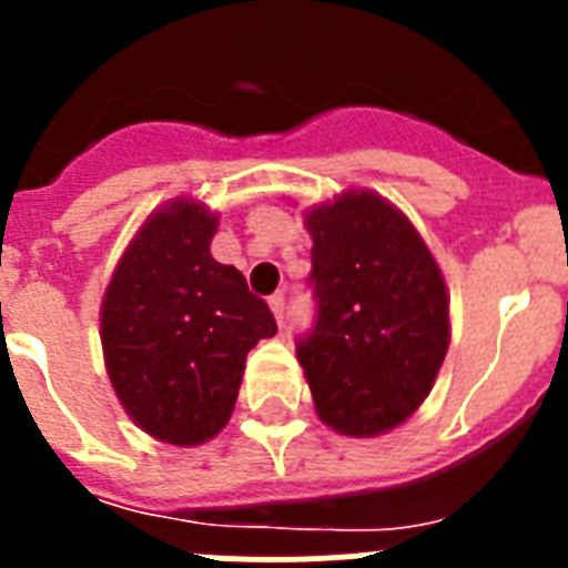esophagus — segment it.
<instances>
[{
    "instance_id": "34e87169",
    "label": "esophagus",
    "mask_w": 568,
    "mask_h": 568,
    "mask_svg": "<svg viewBox=\"0 0 568 568\" xmlns=\"http://www.w3.org/2000/svg\"><path fill=\"white\" fill-rule=\"evenodd\" d=\"M270 310H273L275 321H278V327H284V313H287V298L281 293L270 295Z\"/></svg>"
}]
</instances>
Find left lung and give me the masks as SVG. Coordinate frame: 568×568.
<instances>
[{"instance_id":"8db88e82","label":"left lung","mask_w":568,"mask_h":568,"mask_svg":"<svg viewBox=\"0 0 568 568\" xmlns=\"http://www.w3.org/2000/svg\"><path fill=\"white\" fill-rule=\"evenodd\" d=\"M315 324L295 341L318 418L373 438L424 404L449 346L446 284L393 204L349 190L307 213Z\"/></svg>"}]
</instances>
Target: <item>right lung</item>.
Segmentation results:
<instances>
[{
	"label": "right lung",
	"mask_w": 568,
	"mask_h": 568,
	"mask_svg": "<svg viewBox=\"0 0 568 568\" xmlns=\"http://www.w3.org/2000/svg\"><path fill=\"white\" fill-rule=\"evenodd\" d=\"M219 219L175 199L144 222L102 304L110 384L144 433L195 446L224 429L247 353L275 335L264 298L210 255Z\"/></svg>",
	"instance_id": "1"
}]
</instances>
